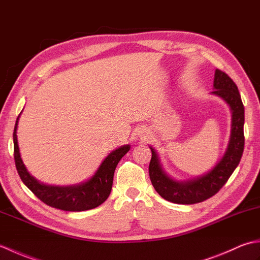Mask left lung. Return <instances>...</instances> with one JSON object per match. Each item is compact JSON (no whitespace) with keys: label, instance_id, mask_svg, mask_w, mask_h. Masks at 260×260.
Masks as SVG:
<instances>
[{"label":"left lung","instance_id":"obj_1","mask_svg":"<svg viewBox=\"0 0 260 260\" xmlns=\"http://www.w3.org/2000/svg\"><path fill=\"white\" fill-rule=\"evenodd\" d=\"M211 93L228 104L231 112V131L227 150L209 172L189 180H175L165 172L157 152L150 146L152 158L148 172L151 182L158 194L170 202L193 204L211 198L224 185L241 159L245 145V108L238 87L227 74L215 69Z\"/></svg>","mask_w":260,"mask_h":260}]
</instances>
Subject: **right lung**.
<instances>
[{
    "mask_svg": "<svg viewBox=\"0 0 260 260\" xmlns=\"http://www.w3.org/2000/svg\"><path fill=\"white\" fill-rule=\"evenodd\" d=\"M22 113V112H21ZM20 113V115H21ZM16 118L13 133L14 161L22 182L48 206L63 210V211H85L101 206L107 200L113 186L114 172L120 158L129 151V145H123L109 153L90 179L74 185H49L41 183L32 176L23 164L18 144V123Z\"/></svg>",
    "mask_w": 260,
    "mask_h": 260,
    "instance_id": "right-lung-1",
    "label": "right lung"
}]
</instances>
